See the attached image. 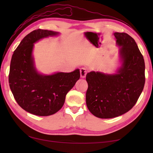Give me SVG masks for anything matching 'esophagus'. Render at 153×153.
I'll list each match as a JSON object with an SVG mask.
<instances>
[{
	"label": "esophagus",
	"instance_id": "obj_1",
	"mask_svg": "<svg viewBox=\"0 0 153 153\" xmlns=\"http://www.w3.org/2000/svg\"><path fill=\"white\" fill-rule=\"evenodd\" d=\"M87 71L85 68H81L80 69V76H81L82 78H84L86 76Z\"/></svg>",
	"mask_w": 153,
	"mask_h": 153
}]
</instances>
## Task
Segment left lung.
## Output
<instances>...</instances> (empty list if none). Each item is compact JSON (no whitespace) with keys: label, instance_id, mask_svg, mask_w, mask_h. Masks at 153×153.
I'll list each match as a JSON object with an SVG mask.
<instances>
[{"label":"left lung","instance_id":"left-lung-1","mask_svg":"<svg viewBox=\"0 0 153 153\" xmlns=\"http://www.w3.org/2000/svg\"><path fill=\"white\" fill-rule=\"evenodd\" d=\"M121 46V66L113 75L91 71L86 75L88 85L86 105L94 116L109 119L132 108L143 90L145 64L135 40L126 33H114Z\"/></svg>","mask_w":153,"mask_h":153}]
</instances>
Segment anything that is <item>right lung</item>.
<instances>
[{
    "mask_svg": "<svg viewBox=\"0 0 153 153\" xmlns=\"http://www.w3.org/2000/svg\"><path fill=\"white\" fill-rule=\"evenodd\" d=\"M58 32L36 30L25 36L13 54L9 83L15 100L23 109L38 116L55 114L64 105L66 94L79 79V69L45 76L36 70L33 43Z\"/></svg>",
    "mask_w": 153,
    "mask_h": 153,
    "instance_id": "obj_1",
    "label": "right lung"
}]
</instances>
